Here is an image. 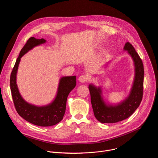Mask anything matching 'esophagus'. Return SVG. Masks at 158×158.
<instances>
[{
  "label": "esophagus",
  "instance_id": "obj_1",
  "mask_svg": "<svg viewBox=\"0 0 158 158\" xmlns=\"http://www.w3.org/2000/svg\"><path fill=\"white\" fill-rule=\"evenodd\" d=\"M87 76H84V75H81V76H79V79H78V80H79V82H85V81H87Z\"/></svg>",
  "mask_w": 158,
  "mask_h": 158
}]
</instances>
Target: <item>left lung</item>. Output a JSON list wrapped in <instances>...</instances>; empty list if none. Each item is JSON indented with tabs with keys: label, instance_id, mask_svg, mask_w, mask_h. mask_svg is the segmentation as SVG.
<instances>
[{
	"label": "left lung",
	"instance_id": "1",
	"mask_svg": "<svg viewBox=\"0 0 158 158\" xmlns=\"http://www.w3.org/2000/svg\"><path fill=\"white\" fill-rule=\"evenodd\" d=\"M123 50L131 56L134 67L133 83L127 96L118 103L109 102L104 98L101 86H96L93 83L89 85L94 114L101 123H115L127 119L139 106L142 101L144 81L143 62L130 43L125 44ZM109 62L110 61L105 64L104 69Z\"/></svg>",
	"mask_w": 158,
	"mask_h": 158
}]
</instances>
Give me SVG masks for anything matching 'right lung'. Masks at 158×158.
I'll return each instance as SVG.
<instances>
[{
    "mask_svg": "<svg viewBox=\"0 0 158 158\" xmlns=\"http://www.w3.org/2000/svg\"><path fill=\"white\" fill-rule=\"evenodd\" d=\"M46 42L44 39H37L33 37L27 41L16 60L10 79L12 99L19 116L31 124L42 127L52 126L62 121L65 114L67 97L76 85L75 76L60 77L55 98L51 102L44 106L29 103L22 98L17 84V74L20 59L29 51Z\"/></svg>",
    "mask_w": 158,
    "mask_h": 158,
    "instance_id": "add662e5",
    "label": "right lung"
}]
</instances>
